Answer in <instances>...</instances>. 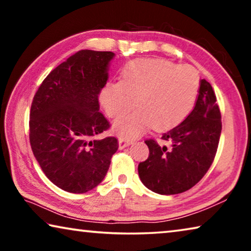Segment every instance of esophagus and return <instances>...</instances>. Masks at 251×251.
Listing matches in <instances>:
<instances>
[{
    "mask_svg": "<svg viewBox=\"0 0 251 251\" xmlns=\"http://www.w3.org/2000/svg\"><path fill=\"white\" fill-rule=\"evenodd\" d=\"M130 144H131V141L129 138H126V137L118 138V146H120V150H123V148L129 146Z\"/></svg>",
    "mask_w": 251,
    "mask_h": 251,
    "instance_id": "esophagus-1",
    "label": "esophagus"
}]
</instances>
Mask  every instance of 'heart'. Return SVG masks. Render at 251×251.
<instances>
[{
  "mask_svg": "<svg viewBox=\"0 0 251 251\" xmlns=\"http://www.w3.org/2000/svg\"><path fill=\"white\" fill-rule=\"evenodd\" d=\"M198 90L199 75L192 65L141 58L123 69L122 80L105 84L100 101L110 117L123 115L137 103L138 109L113 126L118 135L130 138L151 126L163 130L179 124L193 109Z\"/></svg>",
  "mask_w": 251,
  "mask_h": 251,
  "instance_id": "heart-1",
  "label": "heart"
}]
</instances>
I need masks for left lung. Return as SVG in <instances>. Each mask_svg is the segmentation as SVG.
<instances>
[{
	"instance_id": "obj_1",
	"label": "left lung",
	"mask_w": 251,
	"mask_h": 251,
	"mask_svg": "<svg viewBox=\"0 0 251 251\" xmlns=\"http://www.w3.org/2000/svg\"><path fill=\"white\" fill-rule=\"evenodd\" d=\"M194 109L179 125L166 131L161 139L171 147L146 141L148 158L139 163L144 185L160 195H175L192 188L201 179L217 151L222 115L211 85L201 79Z\"/></svg>"
}]
</instances>
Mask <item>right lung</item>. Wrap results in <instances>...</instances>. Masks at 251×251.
<instances>
[{
    "label": "right lung",
    "mask_w": 251,
    "mask_h": 251,
    "mask_svg": "<svg viewBox=\"0 0 251 251\" xmlns=\"http://www.w3.org/2000/svg\"><path fill=\"white\" fill-rule=\"evenodd\" d=\"M113 52L83 50L46 76L29 113V143L45 176L69 193L83 194L104 179L118 150L99 95L108 79Z\"/></svg>",
    "instance_id": "1"
}]
</instances>
